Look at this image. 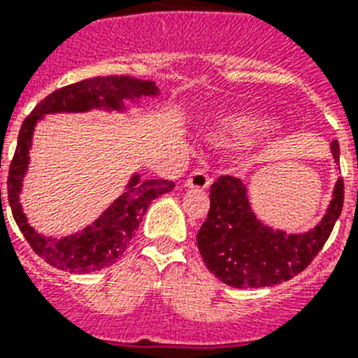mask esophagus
Here are the masks:
<instances>
[{
	"mask_svg": "<svg viewBox=\"0 0 358 358\" xmlns=\"http://www.w3.org/2000/svg\"><path fill=\"white\" fill-rule=\"evenodd\" d=\"M209 184H211V176H209L202 167H196L193 173L189 174L187 180H185V185L194 189H207Z\"/></svg>",
	"mask_w": 358,
	"mask_h": 358,
	"instance_id": "34e87169",
	"label": "esophagus"
}]
</instances>
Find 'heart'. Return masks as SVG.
I'll return each instance as SVG.
<instances>
[{
    "label": "heart",
    "mask_w": 358,
    "mask_h": 358,
    "mask_svg": "<svg viewBox=\"0 0 358 358\" xmlns=\"http://www.w3.org/2000/svg\"><path fill=\"white\" fill-rule=\"evenodd\" d=\"M264 127H266V123L262 120L253 118V116H235V118H227L222 123V133L231 142L244 143Z\"/></svg>",
    "instance_id": "obj_1"
}]
</instances>
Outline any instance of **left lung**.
<instances>
[{
  "label": "left lung",
  "instance_id": "1",
  "mask_svg": "<svg viewBox=\"0 0 358 358\" xmlns=\"http://www.w3.org/2000/svg\"><path fill=\"white\" fill-rule=\"evenodd\" d=\"M338 162L341 147L331 142ZM211 207L196 235L203 264L216 278L233 287H266L302 273L331 235L344 206V180L338 178L333 200L313 229L287 235L264 225L251 211L245 185L235 176H220L211 185Z\"/></svg>",
  "mask_w": 358,
  "mask_h": 358
}]
</instances>
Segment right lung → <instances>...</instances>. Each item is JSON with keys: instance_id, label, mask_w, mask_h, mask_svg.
I'll return each mask as SVG.
<instances>
[{"instance_id": "1", "label": "right lung", "mask_w": 358, "mask_h": 358, "mask_svg": "<svg viewBox=\"0 0 358 358\" xmlns=\"http://www.w3.org/2000/svg\"><path fill=\"white\" fill-rule=\"evenodd\" d=\"M156 94L158 89L155 82H140L129 76L87 78L82 82L50 92L21 123L16 152L12 156L8 167L7 198L12 216L32 251L56 269L71 273H91L113 266L125 253L127 244L140 227L147 207L151 206L155 198L173 191L174 182L171 180L140 182V174H134L133 180L129 182L127 191L98 220L87 225L82 233L59 240L45 238L29 225L17 198L21 191V180L29 165V149H31L36 122L43 118V114L50 113H85L91 109L122 110L123 100Z\"/></svg>"}]
</instances>
